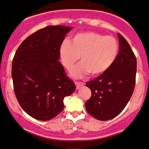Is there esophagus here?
<instances>
[{
	"instance_id": "34e87169",
	"label": "esophagus",
	"mask_w": 149,
	"mask_h": 149,
	"mask_svg": "<svg viewBox=\"0 0 149 149\" xmlns=\"http://www.w3.org/2000/svg\"><path fill=\"white\" fill-rule=\"evenodd\" d=\"M75 84H76V88L77 89H79L81 87H82L83 86H84V83H83V82H76Z\"/></svg>"
}]
</instances>
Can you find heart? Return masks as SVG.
Here are the masks:
<instances>
[{"mask_svg":"<svg viewBox=\"0 0 149 149\" xmlns=\"http://www.w3.org/2000/svg\"><path fill=\"white\" fill-rule=\"evenodd\" d=\"M119 45L111 36L94 32L80 33L72 38L70 43L64 40L59 50L61 63L70 70L81 56V63L72 71L75 78H81L90 73L99 76L107 71L118 56Z\"/></svg>","mask_w":149,"mask_h":149,"instance_id":"obj_1","label":"heart"}]
</instances>
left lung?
Here are the masks:
<instances>
[{
    "label": "left lung",
    "mask_w": 149,
    "mask_h": 149,
    "mask_svg": "<svg viewBox=\"0 0 149 149\" xmlns=\"http://www.w3.org/2000/svg\"><path fill=\"white\" fill-rule=\"evenodd\" d=\"M119 51L110 68L86 82L91 96L86 102L87 111L100 120H111L127 105L136 85V58L123 36L118 33Z\"/></svg>",
    "instance_id": "8db88e82"
}]
</instances>
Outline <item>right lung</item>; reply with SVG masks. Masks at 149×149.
I'll use <instances>...</instances> for the list:
<instances>
[{
  "label": "right lung",
  "instance_id": "1",
  "mask_svg": "<svg viewBox=\"0 0 149 149\" xmlns=\"http://www.w3.org/2000/svg\"><path fill=\"white\" fill-rule=\"evenodd\" d=\"M71 28L48 26L25 39L13 59L12 79L20 106L33 118H54L62 111L63 99L76 90L59 61L60 47Z\"/></svg>",
  "mask_w": 149,
  "mask_h": 149
}]
</instances>
